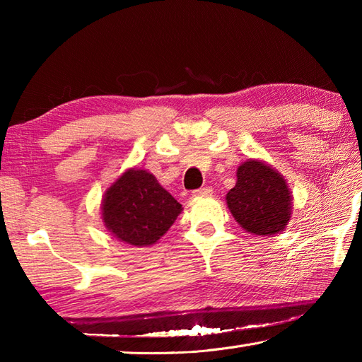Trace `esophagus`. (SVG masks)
Instances as JSON below:
<instances>
[{
    "label": "esophagus",
    "instance_id": "obj_1",
    "mask_svg": "<svg viewBox=\"0 0 362 362\" xmlns=\"http://www.w3.org/2000/svg\"><path fill=\"white\" fill-rule=\"evenodd\" d=\"M213 194V189L210 187H204V188H199L196 189L193 196L194 197H206V196H211Z\"/></svg>",
    "mask_w": 362,
    "mask_h": 362
}]
</instances>
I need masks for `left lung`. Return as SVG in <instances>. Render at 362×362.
<instances>
[{"label": "left lung", "instance_id": "obj_1", "mask_svg": "<svg viewBox=\"0 0 362 362\" xmlns=\"http://www.w3.org/2000/svg\"><path fill=\"white\" fill-rule=\"evenodd\" d=\"M236 185L227 193V205L245 232L271 236L281 232L291 218V194L283 177L259 160L238 168Z\"/></svg>", "mask_w": 362, "mask_h": 362}]
</instances>
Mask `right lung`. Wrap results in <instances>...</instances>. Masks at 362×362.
Instances as JSON below:
<instances>
[{
	"mask_svg": "<svg viewBox=\"0 0 362 362\" xmlns=\"http://www.w3.org/2000/svg\"><path fill=\"white\" fill-rule=\"evenodd\" d=\"M180 211L182 205L161 188L156 177L135 168L107 189L103 202L107 230L136 247L156 244Z\"/></svg>",
	"mask_w": 362,
	"mask_h": 362,
	"instance_id": "right-lung-1",
	"label": "right lung"
}]
</instances>
